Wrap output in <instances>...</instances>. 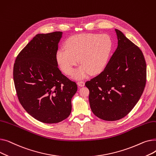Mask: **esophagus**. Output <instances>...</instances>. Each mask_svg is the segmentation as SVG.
Listing matches in <instances>:
<instances>
[{
  "mask_svg": "<svg viewBox=\"0 0 156 156\" xmlns=\"http://www.w3.org/2000/svg\"><path fill=\"white\" fill-rule=\"evenodd\" d=\"M77 85L79 86V87H84L85 86V82L83 81H79L77 82Z\"/></svg>",
  "mask_w": 156,
  "mask_h": 156,
  "instance_id": "1",
  "label": "esophagus"
}]
</instances>
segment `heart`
I'll use <instances>...</instances> for the list:
<instances>
[{"label":"heart","mask_w":156,"mask_h":156,"mask_svg":"<svg viewBox=\"0 0 156 156\" xmlns=\"http://www.w3.org/2000/svg\"><path fill=\"white\" fill-rule=\"evenodd\" d=\"M112 46V40L108 35L78 34L66 40L65 49L60 48L57 51L55 59L61 69L68 75L73 73L79 59L81 66L73 76L75 79H82L89 73L96 75L104 69Z\"/></svg>","instance_id":"b5f03b06"}]
</instances>
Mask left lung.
<instances>
[{
    "label": "left lung",
    "instance_id": "1",
    "mask_svg": "<svg viewBox=\"0 0 156 156\" xmlns=\"http://www.w3.org/2000/svg\"><path fill=\"white\" fill-rule=\"evenodd\" d=\"M118 47L104 71L88 81L89 102L93 113L105 121L126 116L140 99L146 83L142 52L115 29Z\"/></svg>",
    "mask_w": 156,
    "mask_h": 156
}]
</instances>
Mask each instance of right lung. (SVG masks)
I'll use <instances>...</instances> for the list:
<instances>
[{
    "label": "right lung",
    "instance_id": "obj_1",
    "mask_svg": "<svg viewBox=\"0 0 156 156\" xmlns=\"http://www.w3.org/2000/svg\"><path fill=\"white\" fill-rule=\"evenodd\" d=\"M63 33L38 34L18 54L13 78L20 102L37 120L57 123L71 112L76 83L62 75L55 54Z\"/></svg>",
    "mask_w": 156,
    "mask_h": 156
}]
</instances>
